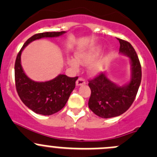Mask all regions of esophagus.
Here are the masks:
<instances>
[{
	"instance_id": "obj_1",
	"label": "esophagus",
	"mask_w": 157,
	"mask_h": 157,
	"mask_svg": "<svg viewBox=\"0 0 157 157\" xmlns=\"http://www.w3.org/2000/svg\"><path fill=\"white\" fill-rule=\"evenodd\" d=\"M85 83H86V81H85L84 79L83 78H78V80L76 81V85H77V86H82V85H84Z\"/></svg>"
}]
</instances>
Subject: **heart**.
Returning <instances> with one entry per match:
<instances>
[{
  "label": "heart",
  "instance_id": "heart-1",
  "mask_svg": "<svg viewBox=\"0 0 157 157\" xmlns=\"http://www.w3.org/2000/svg\"><path fill=\"white\" fill-rule=\"evenodd\" d=\"M99 54V49L86 51V52H80L76 55V59L74 58H67V63L73 69L77 70L79 64L83 65H90L96 60ZM102 70V63L97 62L93 64L90 67V71L92 74H97Z\"/></svg>",
  "mask_w": 157,
  "mask_h": 157
}]
</instances>
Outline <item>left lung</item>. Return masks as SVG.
<instances>
[{
    "label": "left lung",
    "mask_w": 157,
    "mask_h": 157,
    "mask_svg": "<svg viewBox=\"0 0 157 157\" xmlns=\"http://www.w3.org/2000/svg\"><path fill=\"white\" fill-rule=\"evenodd\" d=\"M118 41L119 53L130 58V81L119 86L112 82L105 73H101L89 82L91 90L89 108L102 118H113L125 112L134 102L141 82V66L135 50L128 42L120 39Z\"/></svg>",
    "instance_id": "8db88e82"
}]
</instances>
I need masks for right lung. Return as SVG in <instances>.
Returning <instances> with one entry per match:
<instances>
[{"mask_svg": "<svg viewBox=\"0 0 157 157\" xmlns=\"http://www.w3.org/2000/svg\"><path fill=\"white\" fill-rule=\"evenodd\" d=\"M65 31L38 33L30 37L18 53L15 62V83L17 93L22 102L37 114L50 115L64 108L70 95L75 88L78 77H69L59 74L48 81L37 82L30 79L21 65V54L23 49L35 40L43 38L58 37Z\"/></svg>", "mask_w": 157, "mask_h": 157, "instance_id": "right-lung-1", "label": "right lung"}]
</instances>
